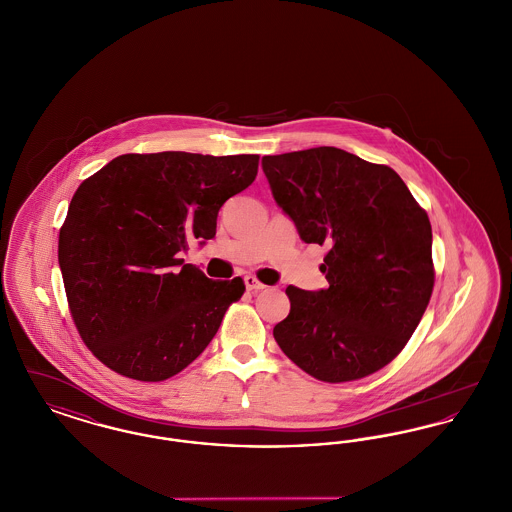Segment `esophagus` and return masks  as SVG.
Returning <instances> with one entry per match:
<instances>
[{
  "instance_id": "34e87169",
  "label": "esophagus",
  "mask_w": 512,
  "mask_h": 512,
  "mask_svg": "<svg viewBox=\"0 0 512 512\" xmlns=\"http://www.w3.org/2000/svg\"><path fill=\"white\" fill-rule=\"evenodd\" d=\"M244 282L245 288H247L249 292H261V290H265V288H267L263 282H259V280H257L255 276H251V274H249V276H245Z\"/></svg>"
}]
</instances>
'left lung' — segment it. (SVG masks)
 I'll list each match as a JSON object with an SVG mask.
<instances>
[{
  "instance_id": "8db88e82",
  "label": "left lung",
  "mask_w": 512,
  "mask_h": 512,
  "mask_svg": "<svg viewBox=\"0 0 512 512\" xmlns=\"http://www.w3.org/2000/svg\"><path fill=\"white\" fill-rule=\"evenodd\" d=\"M278 207L305 244L326 245V290L288 286L290 315L272 330L313 378L340 384L391 363L434 290L432 226L397 172L338 147L265 155Z\"/></svg>"
}]
</instances>
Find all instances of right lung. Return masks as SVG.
<instances>
[{"label":"right lung","instance_id":"right-lung-1","mask_svg":"<svg viewBox=\"0 0 512 512\" xmlns=\"http://www.w3.org/2000/svg\"><path fill=\"white\" fill-rule=\"evenodd\" d=\"M257 169L259 155L128 153L78 186L59 267L78 334L103 365L161 382L215 338L244 280H211L180 253L215 238L220 207Z\"/></svg>","mask_w":512,"mask_h":512}]
</instances>
